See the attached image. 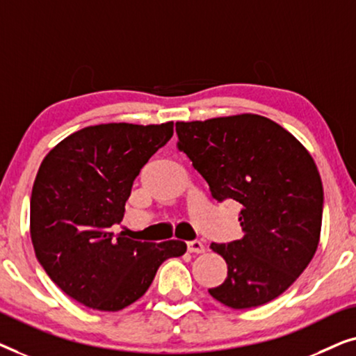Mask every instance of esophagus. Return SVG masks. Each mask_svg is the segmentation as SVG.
Segmentation results:
<instances>
[{"label":"esophagus","mask_w":356,"mask_h":356,"mask_svg":"<svg viewBox=\"0 0 356 356\" xmlns=\"http://www.w3.org/2000/svg\"><path fill=\"white\" fill-rule=\"evenodd\" d=\"M188 251L189 252H196V254H202L204 251H206V246L202 245V241H188Z\"/></svg>","instance_id":"obj_1"}]
</instances>
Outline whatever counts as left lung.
Here are the masks:
<instances>
[{
  "label": "left lung",
  "mask_w": 356,
  "mask_h": 356,
  "mask_svg": "<svg viewBox=\"0 0 356 356\" xmlns=\"http://www.w3.org/2000/svg\"><path fill=\"white\" fill-rule=\"evenodd\" d=\"M178 149L217 201L241 204L245 235L211 248L227 279L209 289L232 309L280 296L313 259L323 223V183L313 157L293 134L266 116L241 113L178 121Z\"/></svg>",
  "instance_id": "obj_1"
}]
</instances>
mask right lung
<instances>
[{"instance_id":"obj_1","label":"right lung","mask_w":356,"mask_h":356,"mask_svg":"<svg viewBox=\"0 0 356 356\" xmlns=\"http://www.w3.org/2000/svg\"><path fill=\"white\" fill-rule=\"evenodd\" d=\"M172 136L173 121L87 126L42 160L31 196L33 250L48 277L87 308L133 305L165 259L186 252L178 240L155 245L110 232L140 168Z\"/></svg>"}]
</instances>
